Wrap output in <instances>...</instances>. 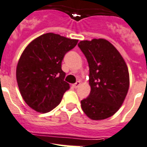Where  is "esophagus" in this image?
<instances>
[{
	"mask_svg": "<svg viewBox=\"0 0 147 147\" xmlns=\"http://www.w3.org/2000/svg\"><path fill=\"white\" fill-rule=\"evenodd\" d=\"M80 85V81H77V82H76V83H75V84H73V86H74V88H77V87H78V86H79Z\"/></svg>",
	"mask_w": 147,
	"mask_h": 147,
	"instance_id": "esophagus-1",
	"label": "esophagus"
}]
</instances>
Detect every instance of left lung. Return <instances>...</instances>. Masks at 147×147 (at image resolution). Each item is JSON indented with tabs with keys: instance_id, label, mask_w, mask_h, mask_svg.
Listing matches in <instances>:
<instances>
[{
	"instance_id": "left-lung-1",
	"label": "left lung",
	"mask_w": 147,
	"mask_h": 147,
	"mask_svg": "<svg viewBox=\"0 0 147 147\" xmlns=\"http://www.w3.org/2000/svg\"><path fill=\"white\" fill-rule=\"evenodd\" d=\"M78 47L90 68V93L81 100L82 110L94 120L107 119L120 109L129 86V71L123 58L105 39L82 40Z\"/></svg>"
}]
</instances>
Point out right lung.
<instances>
[{
	"mask_svg": "<svg viewBox=\"0 0 147 147\" xmlns=\"http://www.w3.org/2000/svg\"><path fill=\"white\" fill-rule=\"evenodd\" d=\"M78 40L53 33L37 37L20 56L16 77L20 94L27 105L39 113H47L61 103L70 89L61 69L64 55L77 45Z\"/></svg>",
	"mask_w": 147,
	"mask_h": 147,
	"instance_id": "obj_1",
	"label": "right lung"
}]
</instances>
